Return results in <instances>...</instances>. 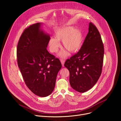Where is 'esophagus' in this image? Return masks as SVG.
Instances as JSON below:
<instances>
[{"mask_svg": "<svg viewBox=\"0 0 121 121\" xmlns=\"http://www.w3.org/2000/svg\"><path fill=\"white\" fill-rule=\"evenodd\" d=\"M60 61H61V63H62V66H64V63H65V60L64 59H60Z\"/></svg>", "mask_w": 121, "mask_h": 121, "instance_id": "1", "label": "esophagus"}]
</instances>
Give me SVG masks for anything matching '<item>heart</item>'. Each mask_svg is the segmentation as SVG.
I'll return each instance as SVG.
<instances>
[{
	"instance_id": "obj_1",
	"label": "heart",
	"mask_w": 121,
	"mask_h": 121,
	"mask_svg": "<svg viewBox=\"0 0 121 121\" xmlns=\"http://www.w3.org/2000/svg\"><path fill=\"white\" fill-rule=\"evenodd\" d=\"M84 41L82 30L80 28L75 29L68 26L56 30L55 33V38H51L49 42L51 53H57L60 46L59 42H63L65 48L71 53H75L81 48ZM67 52L64 50L60 53V56L65 57L68 55Z\"/></svg>"
}]
</instances>
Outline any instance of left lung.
Instances as JSON below:
<instances>
[{
	"label": "left lung",
	"instance_id": "1",
	"mask_svg": "<svg viewBox=\"0 0 121 121\" xmlns=\"http://www.w3.org/2000/svg\"><path fill=\"white\" fill-rule=\"evenodd\" d=\"M104 52L100 34L90 22L81 49L64 64L69 71V82L74 90L83 93L95 85L101 74Z\"/></svg>",
	"mask_w": 121,
	"mask_h": 121
}]
</instances>
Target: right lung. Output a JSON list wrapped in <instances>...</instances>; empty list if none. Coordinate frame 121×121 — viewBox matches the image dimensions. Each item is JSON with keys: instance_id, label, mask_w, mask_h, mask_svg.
Masks as SVG:
<instances>
[{"instance_id": "right-lung-1", "label": "right lung", "mask_w": 121, "mask_h": 121, "mask_svg": "<svg viewBox=\"0 0 121 121\" xmlns=\"http://www.w3.org/2000/svg\"><path fill=\"white\" fill-rule=\"evenodd\" d=\"M40 25L36 23L24 30L17 45V57L27 87L34 94L44 97L54 91L62 64L47 51L50 37L40 30Z\"/></svg>"}]
</instances>
